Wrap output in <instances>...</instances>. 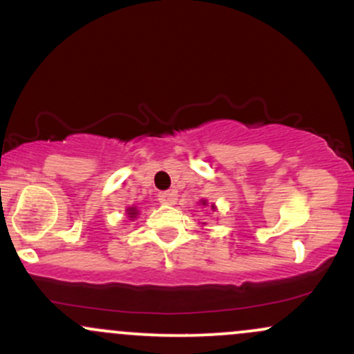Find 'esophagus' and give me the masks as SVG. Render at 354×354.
Here are the masks:
<instances>
[{"label":"esophagus","mask_w":354,"mask_h":354,"mask_svg":"<svg viewBox=\"0 0 354 354\" xmlns=\"http://www.w3.org/2000/svg\"><path fill=\"white\" fill-rule=\"evenodd\" d=\"M176 200H178V193L174 189L163 191V193L158 194V201H160L161 205H174Z\"/></svg>","instance_id":"esophagus-1"}]
</instances>
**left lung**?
Here are the masks:
<instances>
[{"label": "left lung", "mask_w": 354, "mask_h": 354, "mask_svg": "<svg viewBox=\"0 0 354 354\" xmlns=\"http://www.w3.org/2000/svg\"><path fill=\"white\" fill-rule=\"evenodd\" d=\"M201 203H203V206H205V205H206V201H205V200H203ZM211 208H213V209H214V206H211Z\"/></svg>", "instance_id": "8db88e82"}]
</instances>
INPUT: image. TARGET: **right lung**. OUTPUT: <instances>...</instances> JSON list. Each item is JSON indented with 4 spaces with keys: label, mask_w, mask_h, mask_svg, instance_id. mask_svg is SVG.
Wrapping results in <instances>:
<instances>
[{
    "label": "right lung",
    "mask_w": 354,
    "mask_h": 354,
    "mask_svg": "<svg viewBox=\"0 0 354 354\" xmlns=\"http://www.w3.org/2000/svg\"><path fill=\"white\" fill-rule=\"evenodd\" d=\"M128 214H129V218H136V214H138L136 208H128Z\"/></svg>",
    "instance_id": "right-lung-1"
}]
</instances>
